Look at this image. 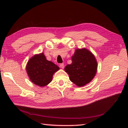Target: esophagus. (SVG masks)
I'll return each mask as SVG.
<instances>
[{"mask_svg":"<svg viewBox=\"0 0 128 128\" xmlns=\"http://www.w3.org/2000/svg\"><path fill=\"white\" fill-rule=\"evenodd\" d=\"M60 67L61 68H62V69H64V64L63 63H61L60 64Z\"/></svg>","mask_w":128,"mask_h":128,"instance_id":"esophagus-1","label":"esophagus"}]
</instances>
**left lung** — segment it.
Listing matches in <instances>:
<instances>
[{"mask_svg":"<svg viewBox=\"0 0 128 128\" xmlns=\"http://www.w3.org/2000/svg\"><path fill=\"white\" fill-rule=\"evenodd\" d=\"M72 63L65 67L70 80L81 87L93 79L97 69L94 56L86 49H78L72 57Z\"/></svg>","mask_w":128,"mask_h":128,"instance_id":"obj_1","label":"left lung"}]
</instances>
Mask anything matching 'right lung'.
Here are the masks:
<instances>
[{
  "instance_id": "add662e5",
  "label": "right lung",
  "mask_w": 128,
  "mask_h": 128,
  "mask_svg": "<svg viewBox=\"0 0 128 128\" xmlns=\"http://www.w3.org/2000/svg\"><path fill=\"white\" fill-rule=\"evenodd\" d=\"M59 69L56 65L46 59L43 53L34 56L29 60L26 66V71L31 81L41 87L50 83L53 75Z\"/></svg>"
}]
</instances>
